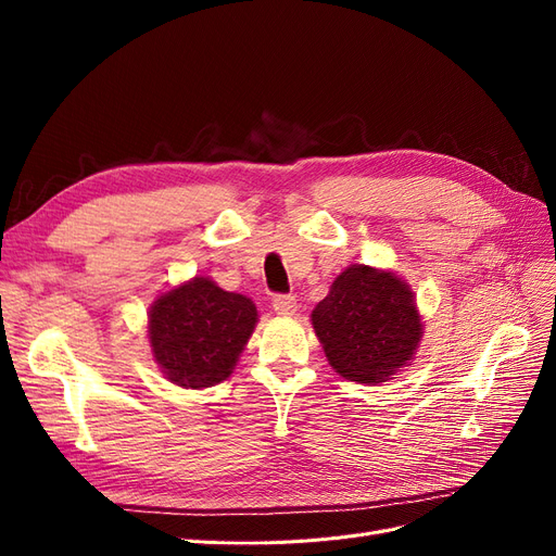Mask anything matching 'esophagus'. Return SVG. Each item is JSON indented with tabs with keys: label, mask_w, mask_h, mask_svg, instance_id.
Instances as JSON below:
<instances>
[{
	"label": "esophagus",
	"mask_w": 556,
	"mask_h": 556,
	"mask_svg": "<svg viewBox=\"0 0 556 556\" xmlns=\"http://www.w3.org/2000/svg\"><path fill=\"white\" fill-rule=\"evenodd\" d=\"M274 311L280 315V317H290L296 313V299L294 296H288V294H278L274 299Z\"/></svg>",
	"instance_id": "1"
}]
</instances>
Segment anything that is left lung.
<instances>
[{
    "label": "left lung",
    "mask_w": 556,
    "mask_h": 556,
    "mask_svg": "<svg viewBox=\"0 0 556 556\" xmlns=\"http://www.w3.org/2000/svg\"><path fill=\"white\" fill-rule=\"evenodd\" d=\"M329 366L359 384L392 380L425 336L410 285L390 268L350 264L311 313Z\"/></svg>",
    "instance_id": "8db88e82"
}]
</instances>
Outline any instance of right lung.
Segmentation results:
<instances>
[{"label": "right lung", "mask_w": 556, "mask_h": 556, "mask_svg": "<svg viewBox=\"0 0 556 556\" xmlns=\"http://www.w3.org/2000/svg\"><path fill=\"white\" fill-rule=\"evenodd\" d=\"M257 319L252 299L194 276L150 304V352L166 380L182 390H204L233 374Z\"/></svg>", "instance_id": "1"}]
</instances>
